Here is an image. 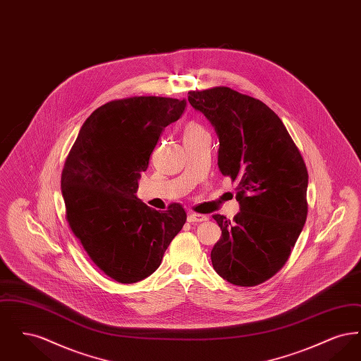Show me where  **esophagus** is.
<instances>
[{
	"instance_id": "obj_1",
	"label": "esophagus",
	"mask_w": 361,
	"mask_h": 361,
	"mask_svg": "<svg viewBox=\"0 0 361 361\" xmlns=\"http://www.w3.org/2000/svg\"><path fill=\"white\" fill-rule=\"evenodd\" d=\"M206 221H208V216L203 215V214L192 212V214H189L188 215V222H190V224H193V222L200 224V222H206Z\"/></svg>"
}]
</instances>
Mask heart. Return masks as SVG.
<instances>
[{
	"mask_svg": "<svg viewBox=\"0 0 361 361\" xmlns=\"http://www.w3.org/2000/svg\"><path fill=\"white\" fill-rule=\"evenodd\" d=\"M203 134H207L206 128L202 124H199L197 121H189L184 127V140L200 137Z\"/></svg>",
	"mask_w": 361,
	"mask_h": 361,
	"instance_id": "heart-1",
	"label": "heart"
}]
</instances>
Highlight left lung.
<instances>
[{
    "label": "left lung",
    "mask_w": 361,
    "mask_h": 361,
    "mask_svg": "<svg viewBox=\"0 0 361 361\" xmlns=\"http://www.w3.org/2000/svg\"><path fill=\"white\" fill-rule=\"evenodd\" d=\"M188 94L216 130L219 171L238 184L234 219L212 215L222 230L212 267L234 286L255 287L284 267L307 219L305 159L283 121L257 99L227 86Z\"/></svg>",
    "instance_id": "obj_1"
}]
</instances>
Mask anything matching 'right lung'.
I'll use <instances>...</instances> for the list:
<instances>
[{"mask_svg":"<svg viewBox=\"0 0 361 361\" xmlns=\"http://www.w3.org/2000/svg\"><path fill=\"white\" fill-rule=\"evenodd\" d=\"M185 106V99L157 96L104 104L82 124L66 158V221L94 265L121 284L152 275L187 221L180 203L159 212L135 196L162 131Z\"/></svg>","mask_w":361,"mask_h":361,"instance_id":"add662e5","label":"right lung"}]
</instances>
